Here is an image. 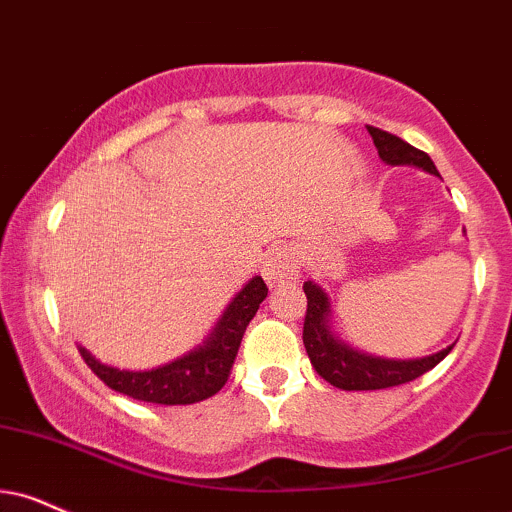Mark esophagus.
Masks as SVG:
<instances>
[{
	"instance_id": "esophagus-1",
	"label": "esophagus",
	"mask_w": 512,
	"mask_h": 512,
	"mask_svg": "<svg viewBox=\"0 0 512 512\" xmlns=\"http://www.w3.org/2000/svg\"><path fill=\"white\" fill-rule=\"evenodd\" d=\"M295 255L286 248H276L267 255V262H264L262 274L267 279L269 286H283V283H291L293 276L298 274V267H295Z\"/></svg>"
}]
</instances>
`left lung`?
I'll return each instance as SVG.
<instances>
[{"mask_svg":"<svg viewBox=\"0 0 512 512\" xmlns=\"http://www.w3.org/2000/svg\"><path fill=\"white\" fill-rule=\"evenodd\" d=\"M369 135H372L374 145H377L379 157L386 164L400 166L412 164L420 169L429 171V174L439 176L432 159L427 152L417 150L398 135L381 128L367 126ZM303 291L307 295V312L303 324V343L307 355H310L312 367L322 379L329 381L331 386L343 391H377V389H391V386L408 384V381L422 377L424 372L439 365V362L451 353L453 346L443 348L441 353L420 357V360H384V357H374L357 353V350L348 348L329 331V300L326 293L317 283L305 281Z\"/></svg>","mask_w":512,"mask_h":512,"instance_id":"obj_1","label":"left lung"}]
</instances>
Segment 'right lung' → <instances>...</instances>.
Wrapping results in <instances>:
<instances>
[{
    "label": "right lung",
    "mask_w": 512,
    "mask_h": 512,
    "mask_svg": "<svg viewBox=\"0 0 512 512\" xmlns=\"http://www.w3.org/2000/svg\"><path fill=\"white\" fill-rule=\"evenodd\" d=\"M267 291L269 288L262 281V276H255V279L245 283L243 291L226 307L205 346L190 350L188 355L178 357L169 365L147 369V372H128V369L102 365L85 348H80V355H83L85 365L109 389L119 391L123 396L159 405L197 403V400L214 396L226 384L245 329H248L255 312L260 310L262 300L267 298Z\"/></svg>",
    "instance_id": "right-lung-1"
}]
</instances>
